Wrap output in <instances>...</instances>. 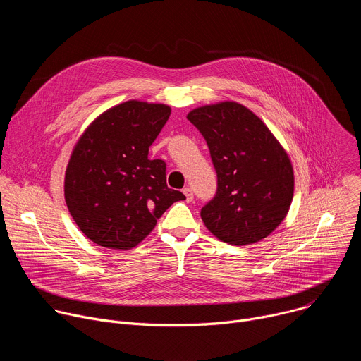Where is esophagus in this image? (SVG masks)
<instances>
[{"label":"esophagus","mask_w":361,"mask_h":361,"mask_svg":"<svg viewBox=\"0 0 361 361\" xmlns=\"http://www.w3.org/2000/svg\"><path fill=\"white\" fill-rule=\"evenodd\" d=\"M183 192H184V195H185V198H187L188 202H191V201L194 200V192H192V190H191L190 187H185V188L183 190Z\"/></svg>","instance_id":"esophagus-1"}]
</instances>
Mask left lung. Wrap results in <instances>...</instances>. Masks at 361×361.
I'll return each instance as SVG.
<instances>
[{
	"label": "left lung",
	"instance_id": "1",
	"mask_svg": "<svg viewBox=\"0 0 361 361\" xmlns=\"http://www.w3.org/2000/svg\"><path fill=\"white\" fill-rule=\"evenodd\" d=\"M187 118L207 142L217 173L216 195L201 209L205 227L231 245L266 238L284 220L293 200L287 152L238 102L204 106Z\"/></svg>",
	"mask_w": 361,
	"mask_h": 361
}]
</instances>
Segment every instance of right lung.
Returning a JSON list of instances; mask_svg holds the SVG:
<instances>
[{"instance_id": "obj_1", "label": "right lung", "mask_w": 361, "mask_h": 361, "mask_svg": "<svg viewBox=\"0 0 361 361\" xmlns=\"http://www.w3.org/2000/svg\"><path fill=\"white\" fill-rule=\"evenodd\" d=\"M171 109L127 101L101 114L78 140L66 171V202L95 244L128 250L142 241L181 191L169 188L166 163L148 148Z\"/></svg>"}]
</instances>
